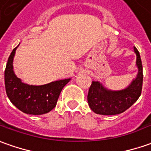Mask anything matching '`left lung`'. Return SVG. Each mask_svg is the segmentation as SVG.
<instances>
[{
  "instance_id": "1",
  "label": "left lung",
  "mask_w": 151,
  "mask_h": 151,
  "mask_svg": "<svg viewBox=\"0 0 151 151\" xmlns=\"http://www.w3.org/2000/svg\"><path fill=\"white\" fill-rule=\"evenodd\" d=\"M138 74L127 88L122 91H110L98 82H93L88 90V101L90 108L97 114L116 115L131 107L140 97L143 84V68L140 53L135 48Z\"/></svg>"
}]
</instances>
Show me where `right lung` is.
<instances>
[{
  "label": "right lung",
  "mask_w": 151,
  "mask_h": 151,
  "mask_svg": "<svg viewBox=\"0 0 151 151\" xmlns=\"http://www.w3.org/2000/svg\"><path fill=\"white\" fill-rule=\"evenodd\" d=\"M17 47L12 50L9 56L5 70V86L7 97L13 105L26 114H45L55 107L59 94L70 78L55 81L41 86L23 83L13 71V58Z\"/></svg>",
  "instance_id": "add662e5"
}]
</instances>
